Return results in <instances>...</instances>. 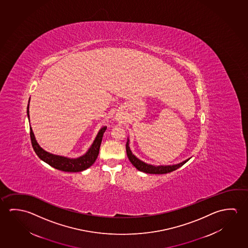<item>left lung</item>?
<instances>
[{
	"instance_id": "left-lung-1",
	"label": "left lung",
	"mask_w": 248,
	"mask_h": 248,
	"mask_svg": "<svg viewBox=\"0 0 248 248\" xmlns=\"http://www.w3.org/2000/svg\"><path fill=\"white\" fill-rule=\"evenodd\" d=\"M126 153L127 156L130 160V163H132V165L137 168V170L139 171L144 172L146 174H167L172 171L175 170L179 169L180 167L183 166V164L187 163V161L191 158L186 159L185 161H183L182 163H176V164H172V165H152L150 163H144L142 160L138 158L135 155L132 151L130 149V139L127 138V142H126Z\"/></svg>"
}]
</instances>
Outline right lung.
<instances>
[{
  "instance_id": "1",
  "label": "right lung",
  "mask_w": 248,
  "mask_h": 248,
  "mask_svg": "<svg viewBox=\"0 0 248 248\" xmlns=\"http://www.w3.org/2000/svg\"><path fill=\"white\" fill-rule=\"evenodd\" d=\"M29 103H30V98H29V105L27 108V114H28V118H29V123H30ZM106 129H107L106 126L102 127L88 150L85 152V154L82 155L77 158H70L67 156L52 154L50 152L46 151L44 149H42L35 139L31 125H30V137H31V142H32L33 150L35 151L37 155L43 162H45L50 166H52L59 170L65 171V172H80V171L85 170L86 169L90 168L96 161V159L98 157V152H99L103 135L105 133Z\"/></svg>"
}]
</instances>
